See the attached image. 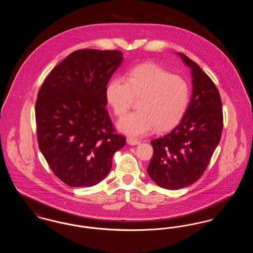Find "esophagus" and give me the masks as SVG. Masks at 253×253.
Returning a JSON list of instances; mask_svg holds the SVG:
<instances>
[{
  "mask_svg": "<svg viewBox=\"0 0 253 253\" xmlns=\"http://www.w3.org/2000/svg\"><path fill=\"white\" fill-rule=\"evenodd\" d=\"M127 143L129 145L134 146V145L140 144V141H139V140H137V139L132 138V137H128V138H127Z\"/></svg>",
  "mask_w": 253,
  "mask_h": 253,
  "instance_id": "34e87169",
  "label": "esophagus"
}]
</instances>
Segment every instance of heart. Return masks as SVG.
<instances>
[{"label":"heart","mask_w":253,"mask_h":253,"mask_svg":"<svg viewBox=\"0 0 253 253\" xmlns=\"http://www.w3.org/2000/svg\"><path fill=\"white\" fill-rule=\"evenodd\" d=\"M134 98L138 111L127 114L118 129L131 136H142L155 128L164 132L177 125L191 100V87L180 76L153 63L135 66L127 80L115 78L106 87V99L116 116H123Z\"/></svg>","instance_id":"1"}]
</instances>
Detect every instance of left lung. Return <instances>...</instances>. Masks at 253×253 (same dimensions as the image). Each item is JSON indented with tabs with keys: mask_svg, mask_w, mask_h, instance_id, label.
Instances as JSON below:
<instances>
[{
	"mask_svg": "<svg viewBox=\"0 0 253 253\" xmlns=\"http://www.w3.org/2000/svg\"><path fill=\"white\" fill-rule=\"evenodd\" d=\"M177 55L191 68L193 94L180 122L151 141L154 155L147 171L158 186L178 190L198 180L219 144L223 130L222 102L216 86L197 63Z\"/></svg>",
	"mask_w": 253,
	"mask_h": 253,
	"instance_id": "left-lung-1",
	"label": "left lung"
}]
</instances>
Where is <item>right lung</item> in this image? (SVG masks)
<instances>
[{
	"label": "right lung",
	"instance_id": "obj_1",
	"mask_svg": "<svg viewBox=\"0 0 253 253\" xmlns=\"http://www.w3.org/2000/svg\"><path fill=\"white\" fill-rule=\"evenodd\" d=\"M122 61L118 50H77L55 66L38 93L39 148L54 174L70 187L104 179L114 154L126 143L105 108L106 87Z\"/></svg>",
	"mask_w": 253,
	"mask_h": 253
}]
</instances>
